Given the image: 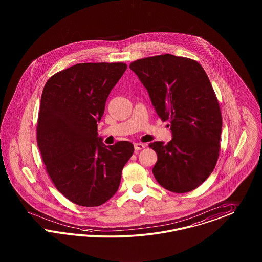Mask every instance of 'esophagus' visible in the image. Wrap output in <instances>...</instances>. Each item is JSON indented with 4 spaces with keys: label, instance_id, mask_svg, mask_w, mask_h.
<instances>
[{
    "label": "esophagus",
    "instance_id": "34e87169",
    "mask_svg": "<svg viewBox=\"0 0 262 262\" xmlns=\"http://www.w3.org/2000/svg\"><path fill=\"white\" fill-rule=\"evenodd\" d=\"M145 145L142 144V143H135V149H136V151H138V150H142V149H144Z\"/></svg>",
    "mask_w": 262,
    "mask_h": 262
}]
</instances>
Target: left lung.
<instances>
[{"mask_svg":"<svg viewBox=\"0 0 262 262\" xmlns=\"http://www.w3.org/2000/svg\"><path fill=\"white\" fill-rule=\"evenodd\" d=\"M129 69L149 94L154 108L168 120L172 139L150 147L158 155L154 176L165 190L196 189L215 168L222 134V114L215 92L198 62L171 54L137 60Z\"/></svg>","mask_w":262,"mask_h":262,"instance_id":"obj_1","label":"left lung"}]
</instances>
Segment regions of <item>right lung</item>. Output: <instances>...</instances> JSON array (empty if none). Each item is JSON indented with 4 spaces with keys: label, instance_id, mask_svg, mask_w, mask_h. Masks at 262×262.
<instances>
[{
    "label": "right lung",
    "instance_id": "obj_1",
    "mask_svg": "<svg viewBox=\"0 0 262 262\" xmlns=\"http://www.w3.org/2000/svg\"><path fill=\"white\" fill-rule=\"evenodd\" d=\"M126 70L123 63H77L50 77L42 91L37 145L55 187L77 205L111 199L135 151L128 141L106 146L97 128Z\"/></svg>",
    "mask_w": 262,
    "mask_h": 262
}]
</instances>
